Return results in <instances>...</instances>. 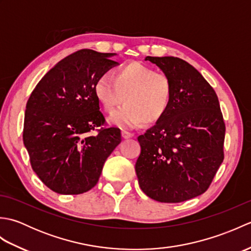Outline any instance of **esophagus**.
Returning <instances> with one entry per match:
<instances>
[{"instance_id": "esophagus-1", "label": "esophagus", "mask_w": 251, "mask_h": 251, "mask_svg": "<svg viewBox=\"0 0 251 251\" xmlns=\"http://www.w3.org/2000/svg\"><path fill=\"white\" fill-rule=\"evenodd\" d=\"M132 136H134V134H131V132L126 131V130H122V137L124 138V139H129V138H131Z\"/></svg>"}]
</instances>
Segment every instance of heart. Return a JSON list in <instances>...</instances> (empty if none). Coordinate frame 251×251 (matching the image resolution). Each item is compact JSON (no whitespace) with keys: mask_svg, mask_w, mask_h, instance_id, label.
<instances>
[{"mask_svg":"<svg viewBox=\"0 0 251 251\" xmlns=\"http://www.w3.org/2000/svg\"><path fill=\"white\" fill-rule=\"evenodd\" d=\"M94 93L109 114L124 101L126 104L110 117V122L121 128H134L142 122L152 125L163 119L172 102L173 83L166 74L131 62L114 69L111 76L101 75Z\"/></svg>","mask_w":251,"mask_h":251,"instance_id":"obj_1","label":"heart"}]
</instances>
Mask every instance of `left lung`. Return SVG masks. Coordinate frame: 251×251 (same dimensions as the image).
<instances>
[{"mask_svg":"<svg viewBox=\"0 0 251 251\" xmlns=\"http://www.w3.org/2000/svg\"><path fill=\"white\" fill-rule=\"evenodd\" d=\"M169 76L167 113L138 137L136 174L143 193L181 202L205 193L225 158L226 124L217 94L190 63L177 57H146Z\"/></svg>","mask_w":251,"mask_h":251,"instance_id":"obj_1","label":"left lung"}]
</instances>
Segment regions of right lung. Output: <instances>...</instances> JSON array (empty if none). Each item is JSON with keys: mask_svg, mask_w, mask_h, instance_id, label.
I'll return each instance as SVG.
<instances>
[{"mask_svg": "<svg viewBox=\"0 0 251 251\" xmlns=\"http://www.w3.org/2000/svg\"><path fill=\"white\" fill-rule=\"evenodd\" d=\"M114 55L81 50L67 56L42 77L26 102L23 138L31 167L56 193L93 189L122 141L120 128L102 127L94 93L96 81L117 65L110 59ZM92 130L98 135H88Z\"/></svg>", "mask_w": 251, "mask_h": 251, "instance_id": "add662e5", "label": "right lung"}]
</instances>
